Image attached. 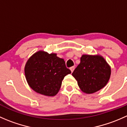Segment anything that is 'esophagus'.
<instances>
[{"label":"esophagus","instance_id":"1","mask_svg":"<svg viewBox=\"0 0 127 127\" xmlns=\"http://www.w3.org/2000/svg\"><path fill=\"white\" fill-rule=\"evenodd\" d=\"M74 69H75V67H74V66H72V67H70V70H71V72H73V71H74Z\"/></svg>","mask_w":127,"mask_h":127}]
</instances>
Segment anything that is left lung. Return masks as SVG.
<instances>
[{"instance_id":"obj_1","label":"left lung","mask_w":127,"mask_h":127,"mask_svg":"<svg viewBox=\"0 0 127 127\" xmlns=\"http://www.w3.org/2000/svg\"><path fill=\"white\" fill-rule=\"evenodd\" d=\"M111 74V66L101 55H83L72 75L84 93L92 94L106 86Z\"/></svg>"}]
</instances>
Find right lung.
<instances>
[{"instance_id":"1","label":"right lung","mask_w":127,"mask_h":127,"mask_svg":"<svg viewBox=\"0 0 127 127\" xmlns=\"http://www.w3.org/2000/svg\"><path fill=\"white\" fill-rule=\"evenodd\" d=\"M56 53L43 50L35 52L27 61L24 74L28 85L39 94L47 96H55L62 81L71 71L66 67L63 59Z\"/></svg>"}]
</instances>
